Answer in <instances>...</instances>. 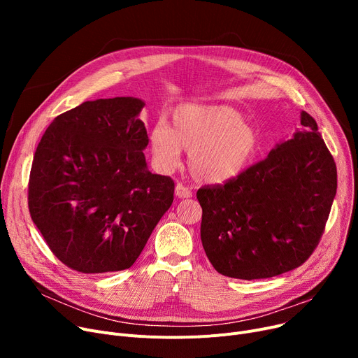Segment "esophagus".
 I'll list each match as a JSON object with an SVG mask.
<instances>
[{"label":"esophagus","instance_id":"obj_1","mask_svg":"<svg viewBox=\"0 0 358 358\" xmlns=\"http://www.w3.org/2000/svg\"><path fill=\"white\" fill-rule=\"evenodd\" d=\"M176 194H177L180 199H189V197L193 196V193H192V190L189 189V187H185V185L181 184V182H178V184L176 185Z\"/></svg>","mask_w":358,"mask_h":358}]
</instances>
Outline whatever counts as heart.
<instances>
[{
    "label": "heart",
    "mask_w": 358,
    "mask_h": 358,
    "mask_svg": "<svg viewBox=\"0 0 358 358\" xmlns=\"http://www.w3.org/2000/svg\"><path fill=\"white\" fill-rule=\"evenodd\" d=\"M259 145L257 129L228 106L185 104L174 110L171 127L159 122L150 131V150L161 169H174L184 149L190 154L193 177L210 184L242 174L255 159Z\"/></svg>",
    "instance_id": "heart-1"
}]
</instances>
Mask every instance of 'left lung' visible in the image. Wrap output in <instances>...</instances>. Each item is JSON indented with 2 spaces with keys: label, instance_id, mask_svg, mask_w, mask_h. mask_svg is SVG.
<instances>
[{
  "label": "left lung",
  "instance_id": "left-lung-1",
  "mask_svg": "<svg viewBox=\"0 0 358 358\" xmlns=\"http://www.w3.org/2000/svg\"><path fill=\"white\" fill-rule=\"evenodd\" d=\"M236 178L204 185L201 243L217 273L257 280L300 267L325 231L336 193V165L315 119Z\"/></svg>",
  "mask_w": 358,
  "mask_h": 358
}]
</instances>
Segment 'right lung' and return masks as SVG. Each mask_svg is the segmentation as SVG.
<instances>
[{
	"instance_id": "1",
	"label": "right lung",
	"mask_w": 358,
	"mask_h": 358,
	"mask_svg": "<svg viewBox=\"0 0 358 358\" xmlns=\"http://www.w3.org/2000/svg\"><path fill=\"white\" fill-rule=\"evenodd\" d=\"M134 97L85 101L49 124L34 152L29 210L49 250L75 271L134 266L174 200L171 177L148 171Z\"/></svg>"
}]
</instances>
